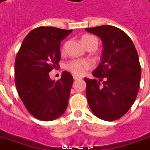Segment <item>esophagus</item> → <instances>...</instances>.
I'll return each instance as SVG.
<instances>
[{
	"label": "esophagus",
	"instance_id": "1",
	"mask_svg": "<svg viewBox=\"0 0 150 150\" xmlns=\"http://www.w3.org/2000/svg\"><path fill=\"white\" fill-rule=\"evenodd\" d=\"M73 79L74 80H79V79H82V77H78L77 75H73Z\"/></svg>",
	"mask_w": 150,
	"mask_h": 150
}]
</instances>
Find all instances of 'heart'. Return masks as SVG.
<instances>
[{
	"instance_id": "b5f03b06",
	"label": "heart",
	"mask_w": 150,
	"mask_h": 150,
	"mask_svg": "<svg viewBox=\"0 0 150 150\" xmlns=\"http://www.w3.org/2000/svg\"><path fill=\"white\" fill-rule=\"evenodd\" d=\"M96 39L92 35H84L81 38V41L83 45L87 47L90 43ZM91 68V62L87 60H73L67 64V68L70 72L74 73L75 75H82L87 71V69Z\"/></svg>"
}]
</instances>
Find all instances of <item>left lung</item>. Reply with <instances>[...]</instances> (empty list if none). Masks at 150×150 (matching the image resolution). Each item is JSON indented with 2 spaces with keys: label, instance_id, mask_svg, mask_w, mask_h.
<instances>
[{
  "label": "left lung",
  "instance_id": "obj_1",
  "mask_svg": "<svg viewBox=\"0 0 150 150\" xmlns=\"http://www.w3.org/2000/svg\"><path fill=\"white\" fill-rule=\"evenodd\" d=\"M102 41L101 63L92 72L94 79L85 77L87 102L98 118L112 121L130 109L137 96L141 77L139 56L132 40L112 25L86 28Z\"/></svg>",
  "mask_w": 150,
  "mask_h": 150
}]
</instances>
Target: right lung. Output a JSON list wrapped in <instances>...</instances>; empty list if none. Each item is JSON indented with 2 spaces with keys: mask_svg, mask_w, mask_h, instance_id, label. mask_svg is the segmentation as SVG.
<instances>
[{
  "mask_svg": "<svg viewBox=\"0 0 150 150\" xmlns=\"http://www.w3.org/2000/svg\"><path fill=\"white\" fill-rule=\"evenodd\" d=\"M72 30L41 26L30 31L23 41L15 63L18 94L28 111L45 121L60 117L68 107L73 77L63 72L53 81L49 72L59 68L60 44Z\"/></svg>",
  "mask_w": 150,
  "mask_h": 150,
  "instance_id": "1",
  "label": "right lung"
}]
</instances>
